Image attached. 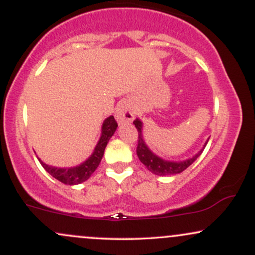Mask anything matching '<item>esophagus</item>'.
Listing matches in <instances>:
<instances>
[{
    "instance_id": "esophagus-1",
    "label": "esophagus",
    "mask_w": 255,
    "mask_h": 255,
    "mask_svg": "<svg viewBox=\"0 0 255 255\" xmlns=\"http://www.w3.org/2000/svg\"><path fill=\"white\" fill-rule=\"evenodd\" d=\"M116 119L119 122H131L134 119V108L129 101H122L116 109Z\"/></svg>"
}]
</instances>
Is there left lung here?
<instances>
[{
    "label": "left lung",
    "instance_id": "left-lung-1",
    "mask_svg": "<svg viewBox=\"0 0 255 255\" xmlns=\"http://www.w3.org/2000/svg\"><path fill=\"white\" fill-rule=\"evenodd\" d=\"M135 128L137 129V146H136V154L139 157L140 162L144 164L146 168L150 170L152 174L158 175V176H168V175H176L186 170L189 165H192L194 163V160L200 156L201 152L204 151L205 146L207 144V140L205 142L203 150H200L197 154H194L192 158L188 159L180 160V162H171V160H165L162 159L160 157H158L157 154H154L148 146L146 145L144 136H142V122L139 119H136L133 122Z\"/></svg>",
    "mask_w": 255,
    "mask_h": 255
}]
</instances>
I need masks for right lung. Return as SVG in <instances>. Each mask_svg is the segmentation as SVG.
Returning a JSON list of instances; mask_svg holds the SVG:
<instances>
[{"instance_id": "add662e5", "label": "right lung", "mask_w": 255, "mask_h": 255, "mask_svg": "<svg viewBox=\"0 0 255 255\" xmlns=\"http://www.w3.org/2000/svg\"><path fill=\"white\" fill-rule=\"evenodd\" d=\"M116 128H118V122L115 121L114 116L105 119L103 126H102L101 139L95 147V151L91 154V157H89V159L85 160L80 165L73 166V168H55V166L45 164L39 159L40 164L52 177L64 184H79L84 182V181L89 180L91 175L98 168L99 163L103 158L105 147H107L110 137L115 133Z\"/></svg>"}]
</instances>
